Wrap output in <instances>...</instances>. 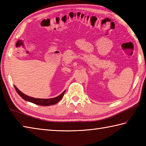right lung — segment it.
Returning a JSON list of instances; mask_svg holds the SVG:
<instances>
[{
  "label": "right lung",
  "instance_id": "right-lung-1",
  "mask_svg": "<svg viewBox=\"0 0 146 146\" xmlns=\"http://www.w3.org/2000/svg\"><path fill=\"white\" fill-rule=\"evenodd\" d=\"M14 88H15L16 92H18V94L20 96V97L23 99L25 101L32 102V103L35 104L36 105L43 106H48L54 105L56 103H58L60 100L62 99V97H63L64 94L65 93V91H66V90H64V92H62L61 94H60L59 96L56 97V98H54L38 99V98H32V97H30V96L26 95V94L21 92V91H20L16 86H14Z\"/></svg>",
  "mask_w": 146,
  "mask_h": 146
}]
</instances>
